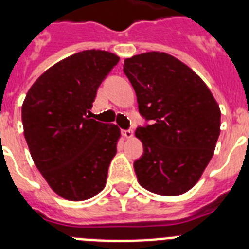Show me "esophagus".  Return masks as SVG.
<instances>
[{"label":"esophagus","mask_w":249,"mask_h":249,"mask_svg":"<svg viewBox=\"0 0 249 249\" xmlns=\"http://www.w3.org/2000/svg\"><path fill=\"white\" fill-rule=\"evenodd\" d=\"M122 135L124 138H132L133 137V131H131V129H123Z\"/></svg>","instance_id":"34e87169"}]
</instances>
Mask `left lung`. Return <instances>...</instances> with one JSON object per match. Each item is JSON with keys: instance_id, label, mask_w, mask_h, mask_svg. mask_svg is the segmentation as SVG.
<instances>
[{"instance_id": "obj_1", "label": "left lung", "mask_w": 249, "mask_h": 249, "mask_svg": "<svg viewBox=\"0 0 249 249\" xmlns=\"http://www.w3.org/2000/svg\"><path fill=\"white\" fill-rule=\"evenodd\" d=\"M138 109L152 124L135 135L143 155L133 167L140 184L162 196L190 191L210 163L221 132V109L198 74L164 52L124 59Z\"/></svg>"}]
</instances>
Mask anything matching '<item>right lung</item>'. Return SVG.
<instances>
[{
    "instance_id": "add662e5",
    "label": "right lung",
    "mask_w": 249,
    "mask_h": 249,
    "mask_svg": "<svg viewBox=\"0 0 249 249\" xmlns=\"http://www.w3.org/2000/svg\"><path fill=\"white\" fill-rule=\"evenodd\" d=\"M120 57L86 50L50 67L22 105L26 142L50 187L68 201H85L105 188L121 131L89 118L96 93Z\"/></svg>"
}]
</instances>
